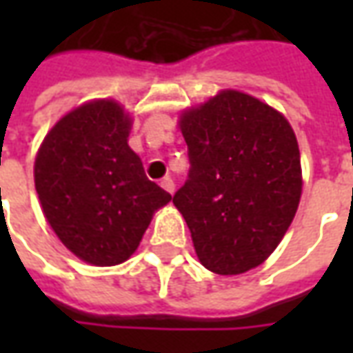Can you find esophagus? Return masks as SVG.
<instances>
[{"label":"esophagus","instance_id":"obj_1","mask_svg":"<svg viewBox=\"0 0 353 353\" xmlns=\"http://www.w3.org/2000/svg\"><path fill=\"white\" fill-rule=\"evenodd\" d=\"M161 187L164 189V191L174 192V189H176V183H174V179H172V177L166 176L161 179Z\"/></svg>","mask_w":353,"mask_h":353}]
</instances>
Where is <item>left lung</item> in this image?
Listing matches in <instances>:
<instances>
[{
  "label": "left lung",
  "instance_id": "1",
  "mask_svg": "<svg viewBox=\"0 0 353 353\" xmlns=\"http://www.w3.org/2000/svg\"><path fill=\"white\" fill-rule=\"evenodd\" d=\"M189 176L174 204L202 265L242 274L276 250L301 200V153L285 117L223 90L181 117Z\"/></svg>",
  "mask_w": 353,
  "mask_h": 353
}]
</instances>
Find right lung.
<instances>
[{
  "mask_svg": "<svg viewBox=\"0 0 353 353\" xmlns=\"http://www.w3.org/2000/svg\"><path fill=\"white\" fill-rule=\"evenodd\" d=\"M130 119L98 100L73 109L43 139L35 191L62 244L90 265L113 266L136 252L172 194L147 179L128 147Z\"/></svg>",
  "mask_w": 353,
  "mask_h": 353,
  "instance_id": "obj_1",
  "label": "right lung"
}]
</instances>
